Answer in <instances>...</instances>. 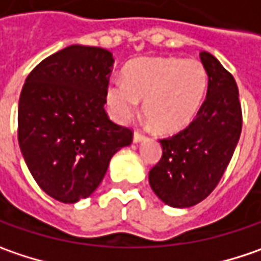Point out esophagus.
Returning <instances> with one entry per match:
<instances>
[{
  "label": "esophagus",
  "mask_w": 261,
  "mask_h": 261,
  "mask_svg": "<svg viewBox=\"0 0 261 261\" xmlns=\"http://www.w3.org/2000/svg\"><path fill=\"white\" fill-rule=\"evenodd\" d=\"M133 140H134V143H140L142 140H144V134H142L140 131H134Z\"/></svg>",
  "instance_id": "esophagus-1"
}]
</instances>
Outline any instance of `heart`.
<instances>
[{
    "label": "heart",
    "instance_id": "b5f03b06",
    "mask_svg": "<svg viewBox=\"0 0 261 261\" xmlns=\"http://www.w3.org/2000/svg\"><path fill=\"white\" fill-rule=\"evenodd\" d=\"M207 90V73L197 60L137 58L124 70V82L108 86V105L125 122L143 102V114L159 134H175L197 117Z\"/></svg>",
    "mask_w": 261,
    "mask_h": 261
}]
</instances>
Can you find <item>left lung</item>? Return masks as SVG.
<instances>
[{
  "label": "left lung",
  "mask_w": 261,
  "mask_h": 261,
  "mask_svg": "<svg viewBox=\"0 0 261 261\" xmlns=\"http://www.w3.org/2000/svg\"><path fill=\"white\" fill-rule=\"evenodd\" d=\"M209 77L196 119L162 139V158L149 172L154 194L171 207H191L218 186L241 136L243 112L235 79L212 54L200 52Z\"/></svg>",
  "instance_id": "1"
}]
</instances>
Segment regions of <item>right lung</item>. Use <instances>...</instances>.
<instances>
[{
    "label": "right lung",
    "mask_w": 261,
    "mask_h": 261,
    "mask_svg": "<svg viewBox=\"0 0 261 261\" xmlns=\"http://www.w3.org/2000/svg\"><path fill=\"white\" fill-rule=\"evenodd\" d=\"M112 67L107 49L71 45L38 64L21 89L20 150L38 186L58 201L89 197L111 158L133 142V131L103 108Z\"/></svg>",
    "instance_id": "obj_1"
}]
</instances>
